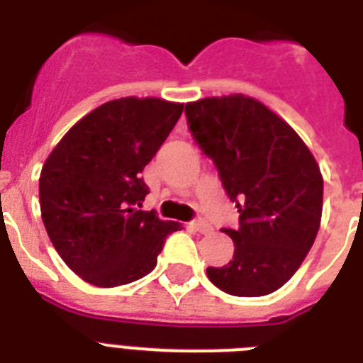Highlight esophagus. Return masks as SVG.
Listing matches in <instances>:
<instances>
[{
  "instance_id": "obj_1",
  "label": "esophagus",
  "mask_w": 363,
  "mask_h": 363,
  "mask_svg": "<svg viewBox=\"0 0 363 363\" xmlns=\"http://www.w3.org/2000/svg\"><path fill=\"white\" fill-rule=\"evenodd\" d=\"M192 228L196 230V232L203 233V235H207V233L213 232V228H211V224H207L205 220H194L192 222Z\"/></svg>"
}]
</instances>
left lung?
Wrapping results in <instances>:
<instances>
[{
  "instance_id": "1",
  "label": "left lung",
  "mask_w": 363,
  "mask_h": 363,
  "mask_svg": "<svg viewBox=\"0 0 363 363\" xmlns=\"http://www.w3.org/2000/svg\"><path fill=\"white\" fill-rule=\"evenodd\" d=\"M190 131L239 211L233 259L207 267L222 292L258 298L286 284L316 239L324 179L292 125L262 101L216 96L186 104Z\"/></svg>"
}]
</instances>
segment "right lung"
<instances>
[{
	"label": "right lung",
	"mask_w": 363,
	"mask_h": 363,
	"mask_svg": "<svg viewBox=\"0 0 363 363\" xmlns=\"http://www.w3.org/2000/svg\"><path fill=\"white\" fill-rule=\"evenodd\" d=\"M184 104L121 98L65 133L43 164L39 205L60 258L82 281L115 288L156 267L164 239L182 230L141 211L145 165L181 118Z\"/></svg>",
	"instance_id": "right-lung-1"
}]
</instances>
